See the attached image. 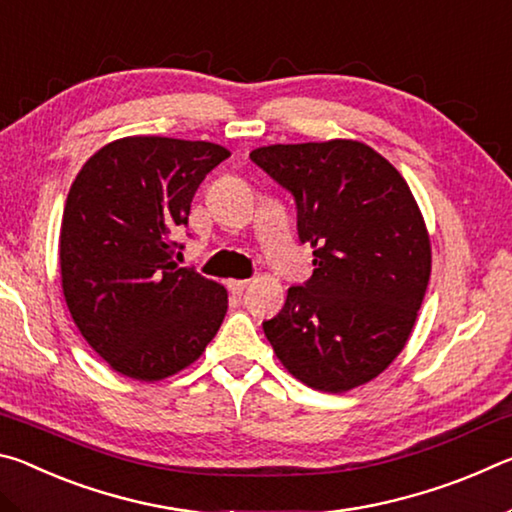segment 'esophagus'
Listing matches in <instances>:
<instances>
[{
	"mask_svg": "<svg viewBox=\"0 0 512 512\" xmlns=\"http://www.w3.org/2000/svg\"><path fill=\"white\" fill-rule=\"evenodd\" d=\"M248 280H228V289L235 293V296H241V293H244V289L248 287Z\"/></svg>",
	"mask_w": 512,
	"mask_h": 512,
	"instance_id": "34e87169",
	"label": "esophagus"
}]
</instances>
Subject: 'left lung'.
Instances as JSON below:
<instances>
[{"instance_id":"obj_1","label":"left lung","mask_w":512,"mask_h":512,"mask_svg":"<svg viewBox=\"0 0 512 512\" xmlns=\"http://www.w3.org/2000/svg\"><path fill=\"white\" fill-rule=\"evenodd\" d=\"M298 205L314 275L291 287L264 334L314 391L348 393L404 350L431 275V239L409 185L357 140L271 144L250 153Z\"/></svg>"}]
</instances>
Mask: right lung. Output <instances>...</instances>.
Segmentation results:
<instances>
[{
    "mask_svg": "<svg viewBox=\"0 0 512 512\" xmlns=\"http://www.w3.org/2000/svg\"><path fill=\"white\" fill-rule=\"evenodd\" d=\"M225 158L214 142L131 135L94 153L69 189L63 296L83 339L119 375L167 379L219 332L228 291L171 257L198 185Z\"/></svg>",
    "mask_w": 512,
    "mask_h": 512,
    "instance_id": "1",
    "label": "right lung"
}]
</instances>
